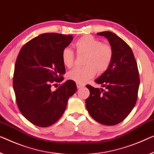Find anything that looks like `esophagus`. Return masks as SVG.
<instances>
[{
    "instance_id": "obj_1",
    "label": "esophagus",
    "mask_w": 154,
    "mask_h": 154,
    "mask_svg": "<svg viewBox=\"0 0 154 154\" xmlns=\"http://www.w3.org/2000/svg\"><path fill=\"white\" fill-rule=\"evenodd\" d=\"M84 84L77 83V88H82V87H84Z\"/></svg>"
}]
</instances>
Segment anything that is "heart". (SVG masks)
<instances>
[{
	"label": "heart",
	"instance_id": "b5f03b06",
	"mask_svg": "<svg viewBox=\"0 0 154 154\" xmlns=\"http://www.w3.org/2000/svg\"><path fill=\"white\" fill-rule=\"evenodd\" d=\"M74 46L77 54L86 55L83 68H75L68 73L70 79L84 84L96 75L106 71L113 60V52L111 45L102 44L97 38L90 35L82 36L75 42ZM61 59L63 65L71 68L74 64V54L70 48L62 51Z\"/></svg>",
	"mask_w": 154,
	"mask_h": 154
}]
</instances>
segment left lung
<instances>
[{"mask_svg": "<svg viewBox=\"0 0 154 154\" xmlns=\"http://www.w3.org/2000/svg\"><path fill=\"white\" fill-rule=\"evenodd\" d=\"M97 34L107 38L113 57L109 68L95 80L106 91L86 85L90 95L86 100V106L99 123L116 125L125 120L136 105L140 85L138 70L132 50L125 41L111 32Z\"/></svg>", "mask_w": 154, "mask_h": 154, "instance_id": "obj_1", "label": "left lung"}]
</instances>
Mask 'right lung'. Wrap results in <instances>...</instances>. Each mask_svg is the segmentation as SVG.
<instances>
[{
	"mask_svg": "<svg viewBox=\"0 0 154 154\" xmlns=\"http://www.w3.org/2000/svg\"><path fill=\"white\" fill-rule=\"evenodd\" d=\"M72 38V35L42 34L27 42L18 54L13 78L16 100L23 116L38 127L56 122L77 91L72 80L51 89L54 81H63L66 69L61 54Z\"/></svg>",
	"mask_w": 154,
	"mask_h": 154,
	"instance_id": "obj_1",
	"label": "right lung"
}]
</instances>
